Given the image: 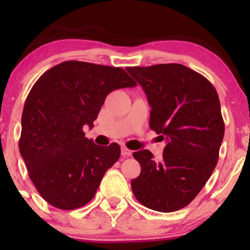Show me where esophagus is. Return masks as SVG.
Wrapping results in <instances>:
<instances>
[{"label":"esophagus","instance_id":"obj_1","mask_svg":"<svg viewBox=\"0 0 250 250\" xmlns=\"http://www.w3.org/2000/svg\"><path fill=\"white\" fill-rule=\"evenodd\" d=\"M121 154H122L123 157H129L131 154H133V151H131L130 149H128V148H125V147H122Z\"/></svg>","mask_w":250,"mask_h":250}]
</instances>
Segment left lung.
<instances>
[{
	"label": "left lung",
	"mask_w": 250,
	"mask_h": 250,
	"mask_svg": "<svg viewBox=\"0 0 250 250\" xmlns=\"http://www.w3.org/2000/svg\"><path fill=\"white\" fill-rule=\"evenodd\" d=\"M150 105V129L166 139L161 161L135 151L141 173L131 189L145 207L162 213L193 201L216 167L225 135L219 95L210 82L179 63L128 67Z\"/></svg>",
	"instance_id": "left-lung-1"
}]
</instances>
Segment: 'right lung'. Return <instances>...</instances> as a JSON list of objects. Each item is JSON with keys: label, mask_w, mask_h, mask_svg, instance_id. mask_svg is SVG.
Here are the masks:
<instances>
[{"label": "right lung", "mask_w": 250, "mask_h": 250, "mask_svg": "<svg viewBox=\"0 0 250 250\" xmlns=\"http://www.w3.org/2000/svg\"><path fill=\"white\" fill-rule=\"evenodd\" d=\"M135 85L122 68L80 61L60 63L35 82L24 103L19 148L49 205L71 210L93 199L121 148L95 145L83 127H94L110 91Z\"/></svg>", "instance_id": "obj_1"}]
</instances>
